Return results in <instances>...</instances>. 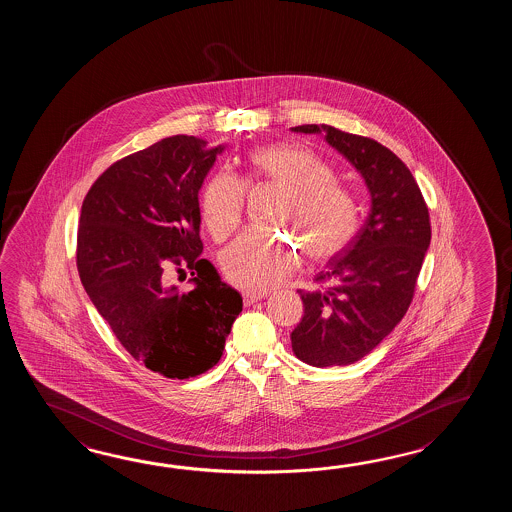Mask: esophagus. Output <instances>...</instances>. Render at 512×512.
Instances as JSON below:
<instances>
[{
	"instance_id": "obj_1",
	"label": "esophagus",
	"mask_w": 512,
	"mask_h": 512,
	"mask_svg": "<svg viewBox=\"0 0 512 512\" xmlns=\"http://www.w3.org/2000/svg\"><path fill=\"white\" fill-rule=\"evenodd\" d=\"M243 304L252 305L256 304L261 298H265L267 293H256V291H243Z\"/></svg>"
}]
</instances>
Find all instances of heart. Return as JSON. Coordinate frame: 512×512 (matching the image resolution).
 I'll use <instances>...</instances> for the list:
<instances>
[{
	"label": "heart",
	"instance_id": "heart-1",
	"mask_svg": "<svg viewBox=\"0 0 512 512\" xmlns=\"http://www.w3.org/2000/svg\"><path fill=\"white\" fill-rule=\"evenodd\" d=\"M249 181H267L285 190L278 221L293 227L309 243L315 258L344 251L360 227V208L348 188L335 181V170L318 153L300 144H272L247 155ZM245 208V183L238 175L218 172L210 177L201 214L210 234L227 238L240 225ZM304 241L263 230H245L221 252L229 282L247 291H265L293 274Z\"/></svg>",
	"mask_w": 512,
	"mask_h": 512
}]
</instances>
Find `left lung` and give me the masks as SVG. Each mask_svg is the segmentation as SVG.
I'll return each instance as SVG.
<instances>
[{
    "instance_id": "obj_1",
    "label": "left lung",
    "mask_w": 512,
    "mask_h": 512,
    "mask_svg": "<svg viewBox=\"0 0 512 512\" xmlns=\"http://www.w3.org/2000/svg\"><path fill=\"white\" fill-rule=\"evenodd\" d=\"M291 130L322 133L370 190V214L357 236L316 274L331 285L298 291L304 316L291 333L305 364L348 366L377 348L412 304L432 236L428 207L408 166L379 142L326 124Z\"/></svg>"
}]
</instances>
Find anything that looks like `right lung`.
Instances as JSON below:
<instances>
[{"mask_svg": "<svg viewBox=\"0 0 512 512\" xmlns=\"http://www.w3.org/2000/svg\"><path fill=\"white\" fill-rule=\"evenodd\" d=\"M225 146L174 135L111 164L82 203L77 267L98 313L131 357L168 379L218 364L241 294L199 254V190ZM190 268L195 289L167 282Z\"/></svg>", "mask_w": 512, "mask_h": 512, "instance_id": "1", "label": "right lung"}]
</instances>
